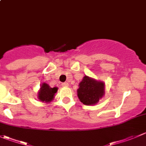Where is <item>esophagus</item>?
Instances as JSON below:
<instances>
[{
    "instance_id": "obj_1",
    "label": "esophagus",
    "mask_w": 146,
    "mask_h": 146,
    "mask_svg": "<svg viewBox=\"0 0 146 146\" xmlns=\"http://www.w3.org/2000/svg\"><path fill=\"white\" fill-rule=\"evenodd\" d=\"M62 86H63V87H68V83H62Z\"/></svg>"
}]
</instances>
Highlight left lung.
<instances>
[{
	"instance_id": "left-lung-1",
	"label": "left lung",
	"mask_w": 146,
	"mask_h": 146,
	"mask_svg": "<svg viewBox=\"0 0 146 146\" xmlns=\"http://www.w3.org/2000/svg\"><path fill=\"white\" fill-rule=\"evenodd\" d=\"M77 95L79 100L86 106L97 104L105 95L104 82L85 76L78 85Z\"/></svg>"
}]
</instances>
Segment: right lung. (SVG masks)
Wrapping results in <instances>:
<instances>
[{"instance_id":"add662e5","label":"right lung","mask_w":146,"mask_h":146,"mask_svg":"<svg viewBox=\"0 0 146 146\" xmlns=\"http://www.w3.org/2000/svg\"><path fill=\"white\" fill-rule=\"evenodd\" d=\"M58 88H51L48 84L43 83L40 85V88L38 92V98L39 100L44 103H49L53 101L55 94L57 93Z\"/></svg>"}]
</instances>
